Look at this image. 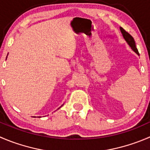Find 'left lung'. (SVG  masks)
<instances>
[{"label":"left lung","mask_w":150,"mask_h":150,"mask_svg":"<svg viewBox=\"0 0 150 150\" xmlns=\"http://www.w3.org/2000/svg\"><path fill=\"white\" fill-rule=\"evenodd\" d=\"M120 30H121L122 33L123 37H124V39L125 40V41L127 42V44L129 45V46L131 47L132 50H133V51L136 53V54L139 55V51H138V49L136 48V42H135L134 39H133V36H132L130 33H127V31H125V30L122 27H120Z\"/></svg>","instance_id":"1"}]
</instances>
